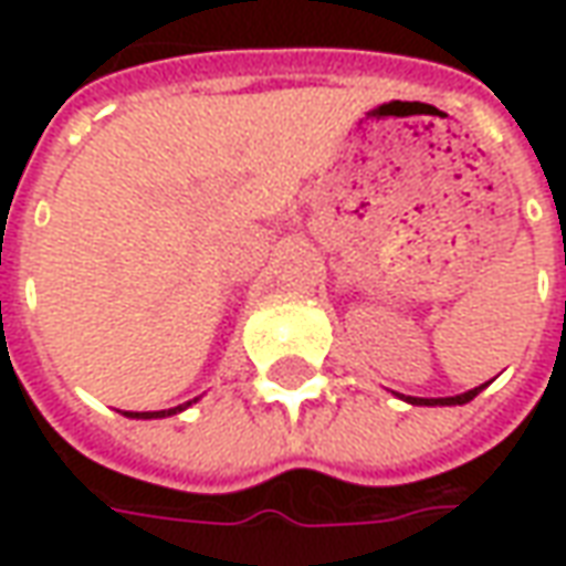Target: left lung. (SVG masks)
I'll use <instances>...</instances> for the list:
<instances>
[{
  "mask_svg": "<svg viewBox=\"0 0 566 566\" xmlns=\"http://www.w3.org/2000/svg\"><path fill=\"white\" fill-rule=\"evenodd\" d=\"M482 388H485V385H479V388H473V391L467 394H458V397H430V400H427V397H403V400H409L412 406H463L470 403Z\"/></svg>",
  "mask_w": 566,
  "mask_h": 566,
  "instance_id": "8db88e82",
  "label": "left lung"
}]
</instances>
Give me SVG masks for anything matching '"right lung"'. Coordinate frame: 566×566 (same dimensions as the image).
Instances as JSON below:
<instances>
[{
	"instance_id": "right-lung-1",
	"label": "right lung",
	"mask_w": 566,
	"mask_h": 566,
	"mask_svg": "<svg viewBox=\"0 0 566 566\" xmlns=\"http://www.w3.org/2000/svg\"><path fill=\"white\" fill-rule=\"evenodd\" d=\"M190 403H197V400H190ZM190 403L175 406V409H160V412H124V416L127 418H166V416H175V412H181V409H187Z\"/></svg>"
}]
</instances>
